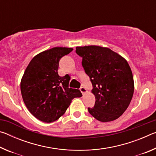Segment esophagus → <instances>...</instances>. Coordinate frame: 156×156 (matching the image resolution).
Segmentation results:
<instances>
[{
	"label": "esophagus",
	"instance_id": "34e87169",
	"mask_svg": "<svg viewBox=\"0 0 156 156\" xmlns=\"http://www.w3.org/2000/svg\"><path fill=\"white\" fill-rule=\"evenodd\" d=\"M80 90L81 91V93L83 94V95H84L86 93H87V89L84 88V87H81L80 89Z\"/></svg>",
	"mask_w": 156,
	"mask_h": 156
}]
</instances>
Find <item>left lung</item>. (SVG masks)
<instances>
[{"label": "left lung", "instance_id": "1", "mask_svg": "<svg viewBox=\"0 0 156 156\" xmlns=\"http://www.w3.org/2000/svg\"><path fill=\"white\" fill-rule=\"evenodd\" d=\"M82 65L90 78L96 98L90 114L102 122L115 120L127 109L134 91L133 74L126 60L107 47H76Z\"/></svg>", "mask_w": 156, "mask_h": 156}]
</instances>
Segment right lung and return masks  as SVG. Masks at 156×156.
<instances>
[{
    "mask_svg": "<svg viewBox=\"0 0 156 156\" xmlns=\"http://www.w3.org/2000/svg\"><path fill=\"white\" fill-rule=\"evenodd\" d=\"M72 48L54 47L34 56L23 74L20 91L26 107L34 117L52 122L62 116L74 98L81 97L78 89L69 88L70 76L58 73L59 61Z\"/></svg>",
    "mask_w": 156,
    "mask_h": 156,
    "instance_id": "add662e5",
    "label": "right lung"
}]
</instances>
